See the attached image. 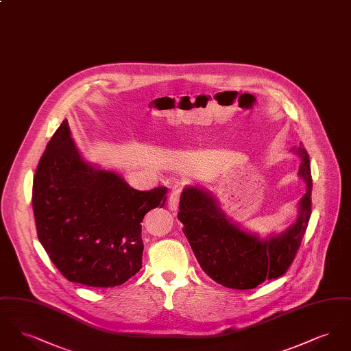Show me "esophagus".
<instances>
[{"mask_svg": "<svg viewBox=\"0 0 351 351\" xmlns=\"http://www.w3.org/2000/svg\"><path fill=\"white\" fill-rule=\"evenodd\" d=\"M182 189L183 188H182L180 184L173 186V189H172V192L169 195V199H168V208H169V210H172V212L178 210L179 201H180V195H182Z\"/></svg>", "mask_w": 351, "mask_h": 351, "instance_id": "obj_1", "label": "esophagus"}]
</instances>
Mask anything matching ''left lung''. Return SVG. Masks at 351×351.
Returning <instances> with one entry per match:
<instances>
[{"mask_svg": "<svg viewBox=\"0 0 351 351\" xmlns=\"http://www.w3.org/2000/svg\"><path fill=\"white\" fill-rule=\"evenodd\" d=\"M299 155V178L306 192L298 205V218L288 229L261 238L228 217L216 196L200 185H186L182 192L178 218L202 271L216 283L234 289H252L265 280L285 274L299 250L312 210V175L308 152Z\"/></svg>", "mask_w": 351, "mask_h": 351, "instance_id": "8db88e82", "label": "left lung"}]
</instances>
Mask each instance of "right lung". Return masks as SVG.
Masks as SVG:
<instances>
[{"mask_svg":"<svg viewBox=\"0 0 351 351\" xmlns=\"http://www.w3.org/2000/svg\"><path fill=\"white\" fill-rule=\"evenodd\" d=\"M166 193V186L136 191L117 172L86 162L64 119L34 176L39 242L69 282L121 285L142 268L141 222L165 205Z\"/></svg>","mask_w":351,"mask_h":351,"instance_id":"obj_1","label":"right lung"}]
</instances>
